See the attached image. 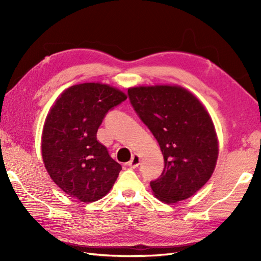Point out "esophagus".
I'll return each mask as SVG.
<instances>
[{
  "instance_id": "34e87169",
  "label": "esophagus",
  "mask_w": 261,
  "mask_h": 261,
  "mask_svg": "<svg viewBox=\"0 0 261 261\" xmlns=\"http://www.w3.org/2000/svg\"><path fill=\"white\" fill-rule=\"evenodd\" d=\"M140 165V157L138 156V154L136 153V154H134V156H132V158H131V160L129 163H127V166H129L130 168H137L138 166Z\"/></svg>"
}]
</instances>
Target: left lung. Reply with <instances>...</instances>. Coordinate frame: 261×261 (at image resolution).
<instances>
[{"label": "left lung", "instance_id": "1", "mask_svg": "<svg viewBox=\"0 0 261 261\" xmlns=\"http://www.w3.org/2000/svg\"><path fill=\"white\" fill-rule=\"evenodd\" d=\"M127 95L164 156L162 175L150 181L154 196L168 204L191 197L211 178L218 160V138L207 111L180 86L131 87Z\"/></svg>", "mask_w": 261, "mask_h": 261}]
</instances>
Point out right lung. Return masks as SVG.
I'll list each match as a JSON object with an SVG mask.
<instances>
[{
  "mask_svg": "<svg viewBox=\"0 0 261 261\" xmlns=\"http://www.w3.org/2000/svg\"><path fill=\"white\" fill-rule=\"evenodd\" d=\"M125 99L118 88L84 83L67 88L47 115L42 159L51 179L70 197L97 201L118 178L121 165L110 157L96 134L109 111Z\"/></svg>",
  "mask_w": 261,
  "mask_h": 261,
  "instance_id": "obj_1",
  "label": "right lung"
}]
</instances>
